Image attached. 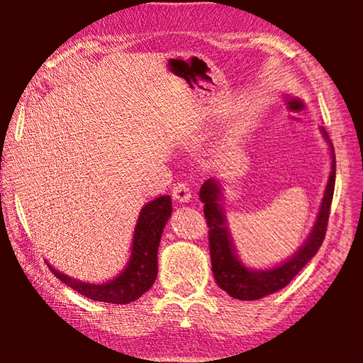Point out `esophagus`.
Returning a JSON list of instances; mask_svg holds the SVG:
<instances>
[{
  "instance_id": "34e87169",
  "label": "esophagus",
  "mask_w": 363,
  "mask_h": 363,
  "mask_svg": "<svg viewBox=\"0 0 363 363\" xmlns=\"http://www.w3.org/2000/svg\"><path fill=\"white\" fill-rule=\"evenodd\" d=\"M173 196L176 201H179V203H187V201H190L192 192H190V189L186 182H177L173 187Z\"/></svg>"
}]
</instances>
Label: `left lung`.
<instances>
[{"label":"left lung","instance_id":"obj_1","mask_svg":"<svg viewBox=\"0 0 363 363\" xmlns=\"http://www.w3.org/2000/svg\"><path fill=\"white\" fill-rule=\"evenodd\" d=\"M323 139L330 145L331 153V171L325 187L320 208L312 227L309 237L306 238L296 253L288 257L284 262L272 269H251L238 259L235 245L232 242V235L227 225L224 208L220 205L223 196V186L218 179H208L200 189V200L205 203L203 213L206 224L210 227L208 240H210V255L213 275L220 290H224L229 296L240 301H255L261 299L267 294L285 288L290 281L296 277V274L303 269L312 257L317 255L318 248L323 243L325 233H327V224L330 218V206L335 192V177H336V162L335 149L328 138V133L320 128Z\"/></svg>","mask_w":363,"mask_h":363}]
</instances>
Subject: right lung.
Wrapping results in <instances>:
<instances>
[{
	"label": "right lung",
	"mask_w": 363,
	"mask_h": 363,
	"mask_svg": "<svg viewBox=\"0 0 363 363\" xmlns=\"http://www.w3.org/2000/svg\"><path fill=\"white\" fill-rule=\"evenodd\" d=\"M171 211L173 206L169 195L158 196L143 206L134 229L130 261L115 279L106 284H89L72 279L54 269L49 262L48 266L60 281L86 298L112 304L133 303L143 296L157 279L158 247Z\"/></svg>",
	"instance_id": "1"
}]
</instances>
